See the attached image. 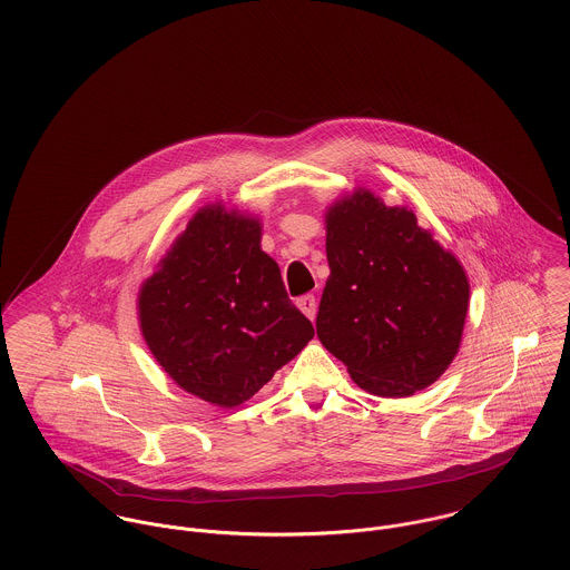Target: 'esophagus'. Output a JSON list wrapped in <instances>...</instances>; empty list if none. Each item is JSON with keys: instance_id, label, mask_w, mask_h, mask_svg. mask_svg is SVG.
I'll list each match as a JSON object with an SVG mask.
<instances>
[{"instance_id": "1", "label": "esophagus", "mask_w": 570, "mask_h": 570, "mask_svg": "<svg viewBox=\"0 0 570 570\" xmlns=\"http://www.w3.org/2000/svg\"><path fill=\"white\" fill-rule=\"evenodd\" d=\"M296 305H298V309L309 318V321H314L316 318V296L314 294H305V296H301L298 301H296Z\"/></svg>"}]
</instances>
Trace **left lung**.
Here are the masks:
<instances>
[{
  "instance_id": "1",
  "label": "left lung",
  "mask_w": 570,
  "mask_h": 570,
  "mask_svg": "<svg viewBox=\"0 0 570 570\" xmlns=\"http://www.w3.org/2000/svg\"><path fill=\"white\" fill-rule=\"evenodd\" d=\"M328 278L316 331L351 380L380 397L434 384L459 353L470 283L404 206L357 188L326 210Z\"/></svg>"
}]
</instances>
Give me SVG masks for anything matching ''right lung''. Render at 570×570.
Returning a JSON list of instances; mask_svg holds the SVG:
<instances>
[{
    "label": "right lung",
    "mask_w": 570,
    "mask_h": 570,
    "mask_svg": "<svg viewBox=\"0 0 570 570\" xmlns=\"http://www.w3.org/2000/svg\"><path fill=\"white\" fill-rule=\"evenodd\" d=\"M138 316L168 377L219 407L247 402L314 337L261 249V224L222 204L197 210L170 245Z\"/></svg>",
    "instance_id": "right-lung-1"
}]
</instances>
